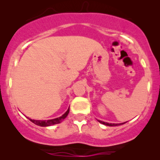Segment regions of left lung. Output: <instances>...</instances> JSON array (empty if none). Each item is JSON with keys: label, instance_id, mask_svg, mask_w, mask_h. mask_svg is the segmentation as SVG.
I'll return each instance as SVG.
<instances>
[{"label": "left lung", "instance_id": "left-lung-1", "mask_svg": "<svg viewBox=\"0 0 160 160\" xmlns=\"http://www.w3.org/2000/svg\"><path fill=\"white\" fill-rule=\"evenodd\" d=\"M98 122H101V123L104 124V125H106V126H119V125H120V124H117V123H108V122H103V121H101V120H98ZM123 123H125V122H123Z\"/></svg>", "mask_w": 160, "mask_h": 160}]
</instances>
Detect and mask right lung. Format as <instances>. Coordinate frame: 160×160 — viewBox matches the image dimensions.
I'll return each instance as SVG.
<instances>
[{"label":"right lung","instance_id":"obj_1","mask_svg":"<svg viewBox=\"0 0 160 160\" xmlns=\"http://www.w3.org/2000/svg\"><path fill=\"white\" fill-rule=\"evenodd\" d=\"M69 113V108L67 111L64 113L62 117H58V118L56 119H52V120H32V119H29L32 122H34V124L38 125V126H52V125H55V124H58L60 123L64 119L67 117L68 114Z\"/></svg>","mask_w":160,"mask_h":160}]
</instances>
